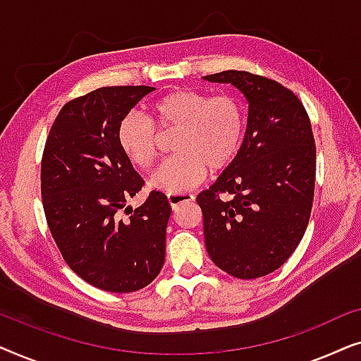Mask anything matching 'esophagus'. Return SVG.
I'll list each match as a JSON object with an SVG mask.
<instances>
[{
    "label": "esophagus",
    "instance_id": "1",
    "mask_svg": "<svg viewBox=\"0 0 361 361\" xmlns=\"http://www.w3.org/2000/svg\"><path fill=\"white\" fill-rule=\"evenodd\" d=\"M195 199V195L187 194V192H182V194H167V202L172 209H177L180 204H185V202H192Z\"/></svg>",
    "mask_w": 361,
    "mask_h": 361
}]
</instances>
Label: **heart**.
Wrapping results in <instances>:
<instances>
[{
	"label": "heart",
	"instance_id": "1",
	"mask_svg": "<svg viewBox=\"0 0 361 361\" xmlns=\"http://www.w3.org/2000/svg\"><path fill=\"white\" fill-rule=\"evenodd\" d=\"M151 120L131 111L118 126V145L140 169L151 167L157 154L156 128L179 126L172 142L174 156L149 177V187L166 194H182L204 180L207 169L220 171L233 161L245 131V110L230 93L209 97L180 88L152 103Z\"/></svg>",
	"mask_w": 361,
	"mask_h": 361
}]
</instances>
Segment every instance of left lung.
I'll return each mask as SVG.
<instances>
[{
	"mask_svg": "<svg viewBox=\"0 0 361 361\" xmlns=\"http://www.w3.org/2000/svg\"><path fill=\"white\" fill-rule=\"evenodd\" d=\"M204 80L231 83L248 102L238 152L197 195L207 251L235 278H261L286 263L307 228L315 184L312 128L299 98L271 78L225 71Z\"/></svg>",
	"mask_w": 361,
	"mask_h": 361,
	"instance_id": "8db88e82",
	"label": "left lung"
}]
</instances>
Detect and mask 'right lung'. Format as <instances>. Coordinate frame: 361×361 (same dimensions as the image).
Here are the masks:
<instances>
[{"instance_id":"obj_1","label":"right lung","mask_w":361,"mask_h":361,"mask_svg":"<svg viewBox=\"0 0 361 361\" xmlns=\"http://www.w3.org/2000/svg\"><path fill=\"white\" fill-rule=\"evenodd\" d=\"M152 87H102L66 103L54 121L41 166L47 225L66 263L88 284L135 293L161 273L171 205L152 190L126 207L142 179L118 145V126ZM123 208L130 217L121 219Z\"/></svg>"}]
</instances>
